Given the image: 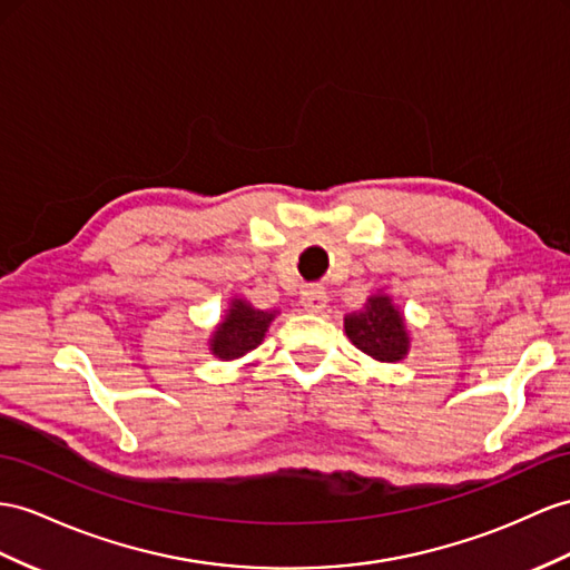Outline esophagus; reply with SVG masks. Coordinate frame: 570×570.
Returning <instances> with one entry per match:
<instances>
[{
  "label": "esophagus",
  "instance_id": "obj_1",
  "mask_svg": "<svg viewBox=\"0 0 570 570\" xmlns=\"http://www.w3.org/2000/svg\"><path fill=\"white\" fill-rule=\"evenodd\" d=\"M325 305H327V294H325V288L311 286V288H305L303 294H301V308H303L305 313H313V315H317V313H323V311H325Z\"/></svg>",
  "mask_w": 570,
  "mask_h": 570
}]
</instances>
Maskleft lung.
<instances>
[{
    "label": "left lung",
    "instance_id": "8db88e82",
    "mask_svg": "<svg viewBox=\"0 0 570 570\" xmlns=\"http://www.w3.org/2000/svg\"><path fill=\"white\" fill-rule=\"evenodd\" d=\"M344 332L358 352L381 363H397L412 348L406 317L383 288L368 296L361 311L344 315Z\"/></svg>",
    "mask_w": 570,
    "mask_h": 570
}]
</instances>
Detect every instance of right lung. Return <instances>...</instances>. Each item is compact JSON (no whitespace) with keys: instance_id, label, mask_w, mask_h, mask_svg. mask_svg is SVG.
<instances>
[{"instance_id":"obj_1","label":"right lung","mask_w":570,"mask_h":570,"mask_svg":"<svg viewBox=\"0 0 570 570\" xmlns=\"http://www.w3.org/2000/svg\"><path fill=\"white\" fill-rule=\"evenodd\" d=\"M279 311H262L255 308L250 301L233 296L228 308L209 337V352L214 358L236 361L265 342V334Z\"/></svg>"}]
</instances>
